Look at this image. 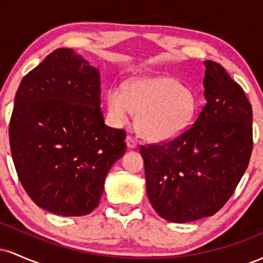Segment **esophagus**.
Listing matches in <instances>:
<instances>
[{
	"mask_svg": "<svg viewBox=\"0 0 263 263\" xmlns=\"http://www.w3.org/2000/svg\"><path fill=\"white\" fill-rule=\"evenodd\" d=\"M126 143H127V147L129 149L137 148V140L131 137V136H127V137H126Z\"/></svg>",
	"mask_w": 263,
	"mask_h": 263,
	"instance_id": "1",
	"label": "esophagus"
}]
</instances>
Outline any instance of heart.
<instances>
[{"instance_id": "b5f03b06", "label": "heart", "mask_w": 263, "mask_h": 263, "mask_svg": "<svg viewBox=\"0 0 263 263\" xmlns=\"http://www.w3.org/2000/svg\"><path fill=\"white\" fill-rule=\"evenodd\" d=\"M110 121L116 126L136 115L142 136L152 141H168L180 135L192 122L195 99L188 87L167 77L129 81L122 87L112 86L106 92Z\"/></svg>"}]
</instances>
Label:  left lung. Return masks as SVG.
Returning <instances> with one entry per match:
<instances>
[{
	"label": "left lung",
	"instance_id": "1",
	"mask_svg": "<svg viewBox=\"0 0 263 263\" xmlns=\"http://www.w3.org/2000/svg\"><path fill=\"white\" fill-rule=\"evenodd\" d=\"M205 106L176 140L141 147L147 197L172 222L211 216L224 206L252 152V108L242 87L213 60H205Z\"/></svg>",
	"mask_w": 263,
	"mask_h": 263
}]
</instances>
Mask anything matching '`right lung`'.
I'll return each mask as SVG.
<instances>
[{
  "label": "right lung",
  "instance_id": "obj_1",
  "mask_svg": "<svg viewBox=\"0 0 263 263\" xmlns=\"http://www.w3.org/2000/svg\"><path fill=\"white\" fill-rule=\"evenodd\" d=\"M99 70L59 48L21 81L10 122L12 158L42 209L81 216L99 205L105 178L126 152L123 129L105 123Z\"/></svg>",
  "mask_w": 263,
  "mask_h": 263
}]
</instances>
